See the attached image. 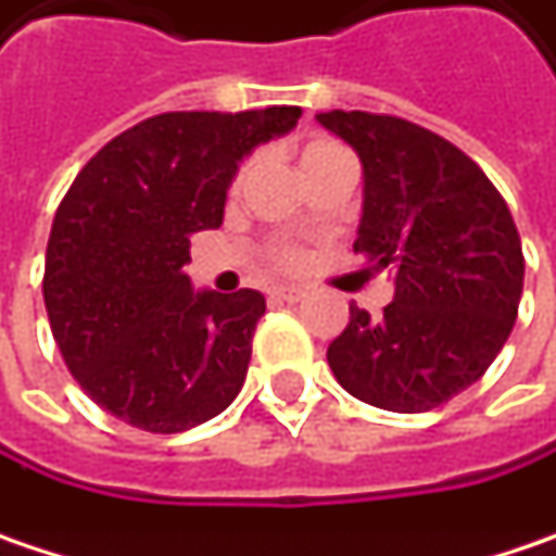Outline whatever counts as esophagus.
Segmentation results:
<instances>
[{
    "label": "esophagus",
    "mask_w": 556,
    "mask_h": 556,
    "mask_svg": "<svg viewBox=\"0 0 556 556\" xmlns=\"http://www.w3.org/2000/svg\"><path fill=\"white\" fill-rule=\"evenodd\" d=\"M303 298H306L303 288H275V291H271V300H278V303H298V300Z\"/></svg>",
    "instance_id": "1"
}]
</instances>
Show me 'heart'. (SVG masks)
Listing matches in <instances>:
<instances>
[{
	"label": "heart",
	"mask_w": 556,
	"mask_h": 556,
	"mask_svg": "<svg viewBox=\"0 0 556 556\" xmlns=\"http://www.w3.org/2000/svg\"><path fill=\"white\" fill-rule=\"evenodd\" d=\"M329 148H338L336 141H326V139H316V141H309V144H306V148H303V157H306V154H319V151H329ZM291 253H285V262H291Z\"/></svg>",
	"instance_id": "1"
}]
</instances>
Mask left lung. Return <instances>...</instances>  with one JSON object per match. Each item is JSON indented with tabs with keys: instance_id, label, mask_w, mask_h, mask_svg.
Listing matches in <instances>:
<instances>
[{
	"instance_id": "1",
	"label": "left lung",
	"mask_w": 556,
	"mask_h": 556,
	"mask_svg": "<svg viewBox=\"0 0 556 556\" xmlns=\"http://www.w3.org/2000/svg\"><path fill=\"white\" fill-rule=\"evenodd\" d=\"M316 123L361 157L354 253L395 285L379 319L351 306L329 367L367 405L430 412L484 377L513 332L526 278L519 230L484 170L437 132L361 110Z\"/></svg>"
}]
</instances>
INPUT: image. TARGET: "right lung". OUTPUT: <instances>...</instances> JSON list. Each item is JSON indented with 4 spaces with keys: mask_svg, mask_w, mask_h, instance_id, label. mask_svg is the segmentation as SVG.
I'll return each instance as SVG.
<instances>
[{
    "mask_svg": "<svg viewBox=\"0 0 556 556\" xmlns=\"http://www.w3.org/2000/svg\"><path fill=\"white\" fill-rule=\"evenodd\" d=\"M300 106L161 113L106 141L56 208L43 303L62 361L103 412L179 433L243 389L258 291H195L189 237L224 220L253 148L288 136Z\"/></svg>",
    "mask_w": 556,
    "mask_h": 556,
    "instance_id": "add662e5",
    "label": "right lung"
}]
</instances>
